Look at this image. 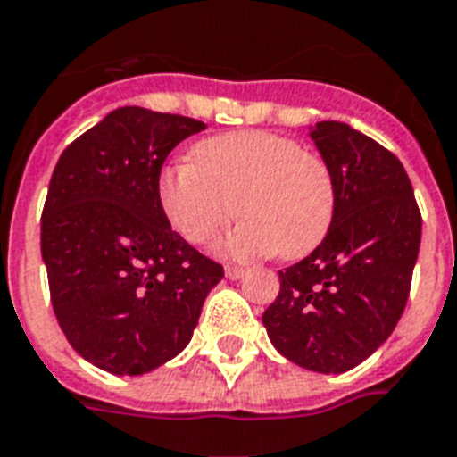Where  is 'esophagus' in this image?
<instances>
[{"label":"esophagus","instance_id":"obj_1","mask_svg":"<svg viewBox=\"0 0 457 457\" xmlns=\"http://www.w3.org/2000/svg\"><path fill=\"white\" fill-rule=\"evenodd\" d=\"M244 273H246V270H244V268H239V266L225 268V275H228L229 280H239V278H244Z\"/></svg>","mask_w":457,"mask_h":457}]
</instances>
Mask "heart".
<instances>
[{
    "label": "heart",
    "mask_w": 457,
    "mask_h": 457,
    "mask_svg": "<svg viewBox=\"0 0 457 457\" xmlns=\"http://www.w3.org/2000/svg\"><path fill=\"white\" fill-rule=\"evenodd\" d=\"M158 201L174 232L208 244L237 211L244 220L215 244L225 259L280 253L302 259L326 239L336 215V179L319 153L273 131H232L191 148L167 165Z\"/></svg>",
    "instance_id": "obj_1"
}]
</instances>
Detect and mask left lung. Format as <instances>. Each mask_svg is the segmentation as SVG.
Returning <instances> with one entry per match:
<instances>
[{
    "instance_id": "obj_1",
    "label": "left lung",
    "mask_w": 457,
    "mask_h": 457,
    "mask_svg": "<svg viewBox=\"0 0 457 457\" xmlns=\"http://www.w3.org/2000/svg\"><path fill=\"white\" fill-rule=\"evenodd\" d=\"M336 179L328 235L280 270L263 326L297 367L343 374L381 347L405 312L422 239V215L405 167L343 121L309 131Z\"/></svg>"
}]
</instances>
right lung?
<instances>
[{
	"label": "right lung",
	"instance_id": "right-lung-1",
	"mask_svg": "<svg viewBox=\"0 0 457 457\" xmlns=\"http://www.w3.org/2000/svg\"><path fill=\"white\" fill-rule=\"evenodd\" d=\"M204 121L120 107L66 145L52 172L40 252L52 309L83 360L148 374L189 345L222 266L172 232L158 177Z\"/></svg>",
	"mask_w": 457,
	"mask_h": 457
}]
</instances>
